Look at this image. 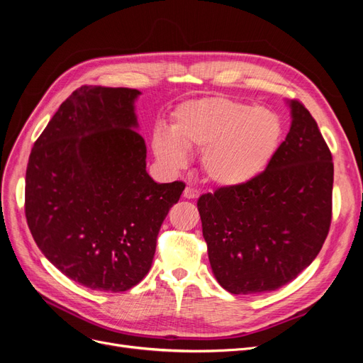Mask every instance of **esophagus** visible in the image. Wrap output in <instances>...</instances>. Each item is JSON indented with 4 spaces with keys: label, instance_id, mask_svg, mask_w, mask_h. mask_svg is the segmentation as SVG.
Wrapping results in <instances>:
<instances>
[{
    "label": "esophagus",
    "instance_id": "1",
    "mask_svg": "<svg viewBox=\"0 0 363 363\" xmlns=\"http://www.w3.org/2000/svg\"><path fill=\"white\" fill-rule=\"evenodd\" d=\"M183 196L184 199H188V200H195V199H199L200 196V191L199 189H195V188H186L184 191H183Z\"/></svg>",
    "mask_w": 363,
    "mask_h": 363
}]
</instances>
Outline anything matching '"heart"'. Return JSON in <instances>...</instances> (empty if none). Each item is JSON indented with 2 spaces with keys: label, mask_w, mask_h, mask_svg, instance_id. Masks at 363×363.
<instances>
[{
  "label": "heart",
  "mask_w": 363,
  "mask_h": 363,
  "mask_svg": "<svg viewBox=\"0 0 363 363\" xmlns=\"http://www.w3.org/2000/svg\"><path fill=\"white\" fill-rule=\"evenodd\" d=\"M283 135L280 118L225 96H204L179 106L171 135L156 131L152 148L171 168L186 163L184 150H201V169L219 186L251 182L268 168Z\"/></svg>",
  "instance_id": "b5f03b06"
}]
</instances>
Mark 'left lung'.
<instances>
[{"mask_svg": "<svg viewBox=\"0 0 363 363\" xmlns=\"http://www.w3.org/2000/svg\"><path fill=\"white\" fill-rule=\"evenodd\" d=\"M276 156L256 179L201 195L208 260L230 294H262L292 281L321 251L332 224L333 162L298 100Z\"/></svg>", "mask_w": 363, "mask_h": 363, "instance_id": "1", "label": "left lung"}]
</instances>
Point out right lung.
<instances>
[{
  "label": "right lung",
  "instance_id": "obj_1",
  "mask_svg": "<svg viewBox=\"0 0 363 363\" xmlns=\"http://www.w3.org/2000/svg\"><path fill=\"white\" fill-rule=\"evenodd\" d=\"M130 87L82 86L33 145L26 218L54 267L92 291L124 292L147 276L157 235L183 182L156 183L145 167Z\"/></svg>",
  "mask_w": 363,
  "mask_h": 363
}]
</instances>
